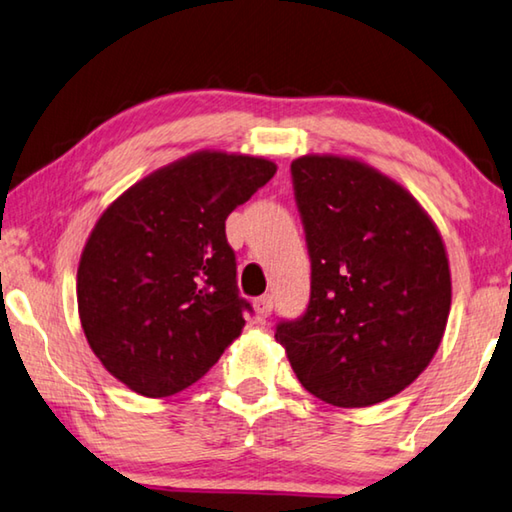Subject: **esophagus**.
Instances as JSON below:
<instances>
[{
  "instance_id": "1",
  "label": "esophagus",
  "mask_w": 512,
  "mask_h": 512,
  "mask_svg": "<svg viewBox=\"0 0 512 512\" xmlns=\"http://www.w3.org/2000/svg\"><path fill=\"white\" fill-rule=\"evenodd\" d=\"M272 306H274V301H272L270 295L258 297V299L254 301V313H256L258 320H261V322L267 320V317H270V313H272Z\"/></svg>"
}]
</instances>
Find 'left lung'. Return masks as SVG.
<instances>
[{"label":"left lung","instance_id":"8db88e82","mask_svg":"<svg viewBox=\"0 0 512 512\" xmlns=\"http://www.w3.org/2000/svg\"><path fill=\"white\" fill-rule=\"evenodd\" d=\"M290 170L311 254V304L274 338L317 399L381 404L429 367L445 335V240L420 201L360 158L306 154Z\"/></svg>","mask_w":512,"mask_h":512}]
</instances>
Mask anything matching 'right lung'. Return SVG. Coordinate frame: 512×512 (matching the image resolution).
<instances>
[{"instance_id": "right-lung-1", "label": "right lung", "mask_w": 512, "mask_h": 512, "mask_svg": "<svg viewBox=\"0 0 512 512\" xmlns=\"http://www.w3.org/2000/svg\"><path fill=\"white\" fill-rule=\"evenodd\" d=\"M274 172L270 158L201 149L99 215L77 270L79 320L92 354L129 390L177 395L242 333L249 304L224 222Z\"/></svg>"}]
</instances>
